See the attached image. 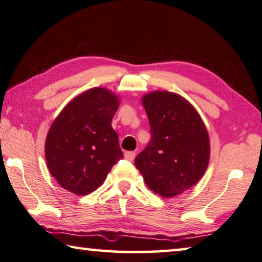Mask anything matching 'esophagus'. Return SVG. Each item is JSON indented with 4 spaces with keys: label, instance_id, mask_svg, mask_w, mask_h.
<instances>
[{
    "label": "esophagus",
    "instance_id": "obj_1",
    "mask_svg": "<svg viewBox=\"0 0 262 262\" xmlns=\"http://www.w3.org/2000/svg\"><path fill=\"white\" fill-rule=\"evenodd\" d=\"M124 157H125V159H127V160H130V162H132V160H134L135 157H136V152H134V151H127V152H125V154H124Z\"/></svg>",
    "mask_w": 262,
    "mask_h": 262
}]
</instances>
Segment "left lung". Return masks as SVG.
I'll list each match as a JSON object with an SVG mask.
<instances>
[{"label":"left lung","instance_id":"obj_1","mask_svg":"<svg viewBox=\"0 0 262 262\" xmlns=\"http://www.w3.org/2000/svg\"><path fill=\"white\" fill-rule=\"evenodd\" d=\"M143 105L151 139L135 164L147 187L164 198L199 182L210 160V138L200 116L182 96L168 91L145 95Z\"/></svg>","mask_w":262,"mask_h":262}]
</instances>
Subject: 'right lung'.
Masks as SVG:
<instances>
[{
	"label": "right lung",
	"instance_id": "1",
	"mask_svg": "<svg viewBox=\"0 0 262 262\" xmlns=\"http://www.w3.org/2000/svg\"><path fill=\"white\" fill-rule=\"evenodd\" d=\"M118 105L117 96L95 88L72 99L54 120L46 139V160L63 188L89 194L123 158L118 135L111 126Z\"/></svg>",
	"mask_w": 262,
	"mask_h": 262
}]
</instances>
